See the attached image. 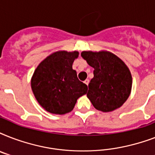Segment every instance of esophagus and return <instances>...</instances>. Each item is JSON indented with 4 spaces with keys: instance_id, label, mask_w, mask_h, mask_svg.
<instances>
[{
    "instance_id": "34e87169",
    "label": "esophagus",
    "mask_w": 155,
    "mask_h": 155,
    "mask_svg": "<svg viewBox=\"0 0 155 155\" xmlns=\"http://www.w3.org/2000/svg\"><path fill=\"white\" fill-rule=\"evenodd\" d=\"M84 84H85L88 85V84H89V80H84Z\"/></svg>"
}]
</instances>
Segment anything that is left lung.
Returning a JSON list of instances; mask_svg holds the SVG:
<instances>
[{"mask_svg":"<svg viewBox=\"0 0 155 155\" xmlns=\"http://www.w3.org/2000/svg\"><path fill=\"white\" fill-rule=\"evenodd\" d=\"M81 56L94 68L87 98L97 110L111 112L120 108L130 97L132 76L120 58L108 51H83Z\"/></svg>","mask_w":155,"mask_h":155,"instance_id":"obj_1","label":"left lung"}]
</instances>
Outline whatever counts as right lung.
<instances>
[{
	"label": "right lung",
	"instance_id": "add662e5",
	"mask_svg": "<svg viewBox=\"0 0 155 155\" xmlns=\"http://www.w3.org/2000/svg\"><path fill=\"white\" fill-rule=\"evenodd\" d=\"M77 51H58L46 58L36 68L31 87L38 102L49 113L65 114L72 110L87 86L72 69Z\"/></svg>",
	"mask_w": 155,
	"mask_h": 155
}]
</instances>
